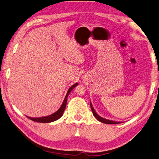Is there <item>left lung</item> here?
Segmentation results:
<instances>
[{"mask_svg": "<svg viewBox=\"0 0 159 159\" xmlns=\"http://www.w3.org/2000/svg\"><path fill=\"white\" fill-rule=\"evenodd\" d=\"M90 108H91V110H92V112H93V115H94L95 117L96 118V119H97L98 121H100V122H102V123H105V124H109V125L120 124V123H121L120 122H115V121L109 120L105 119V118H102V117H100V116L97 114L96 112L95 111L94 108H93V106H92L91 102H90Z\"/></svg>", "mask_w": 159, "mask_h": 159, "instance_id": "left-lung-1", "label": "left lung"}]
</instances>
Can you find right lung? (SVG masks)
Here are the masks:
<instances>
[{"label":"right lung","instance_id":"obj_1","mask_svg":"<svg viewBox=\"0 0 159 159\" xmlns=\"http://www.w3.org/2000/svg\"><path fill=\"white\" fill-rule=\"evenodd\" d=\"M78 85V84H75L72 85L71 87L68 90V92L66 93V97H65L64 100V102H63L61 106L60 107V108L59 110H57L56 112L53 113V114L50 115L49 116H46V117H27L32 121H34V122H41V123H49V122H54V121H56L58 119H59L60 117H61L63 113L64 112V110L65 108H66V102H67V98L69 96V93L71 92V90L74 89V88L76 86Z\"/></svg>","mask_w":159,"mask_h":159}]
</instances>
